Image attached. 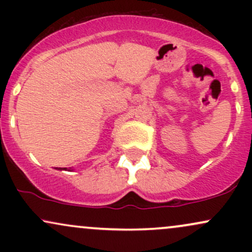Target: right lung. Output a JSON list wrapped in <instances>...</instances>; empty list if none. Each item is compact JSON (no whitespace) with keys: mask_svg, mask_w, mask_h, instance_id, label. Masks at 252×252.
Masks as SVG:
<instances>
[{"mask_svg":"<svg viewBox=\"0 0 252 252\" xmlns=\"http://www.w3.org/2000/svg\"><path fill=\"white\" fill-rule=\"evenodd\" d=\"M60 170H62V168H60Z\"/></svg>","mask_w":252,"mask_h":252,"instance_id":"add662e5","label":"right lung"}]
</instances>
